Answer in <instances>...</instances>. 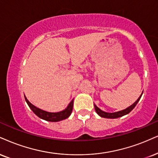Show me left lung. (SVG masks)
Segmentation results:
<instances>
[{
    "instance_id": "1",
    "label": "left lung",
    "mask_w": 158,
    "mask_h": 158,
    "mask_svg": "<svg viewBox=\"0 0 158 158\" xmlns=\"http://www.w3.org/2000/svg\"><path fill=\"white\" fill-rule=\"evenodd\" d=\"M142 94H143V92H142V94H141V96L139 97V99H138L137 100L135 101V102L133 103L132 106H130L128 107V108H127L126 109H124V110H120V111H117V112H114V113H108V112H105L103 111V110H101L97 107L96 105L94 104V109L95 110H96L97 114L99 115V116H100L101 117H103V118H119L121 116H123L124 115H127L133 109L135 108L136 105H137V103L139 102V101L140 100V99H141V97L142 96Z\"/></svg>"
}]
</instances>
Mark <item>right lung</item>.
<instances>
[{
	"mask_svg": "<svg viewBox=\"0 0 158 158\" xmlns=\"http://www.w3.org/2000/svg\"><path fill=\"white\" fill-rule=\"evenodd\" d=\"M25 101H26L27 104L28 105L29 108L32 110V111L38 117H40L42 119L48 121V122H59V121L66 119L71 115L72 111H73V100L70 102V103L68 105L67 108L64 109V110L57 113H51V112H48L45 110H41V109L36 108V106H34V105H32L29 101L27 100V98L25 96Z\"/></svg>",
	"mask_w": 158,
	"mask_h": 158,
	"instance_id": "add662e5",
	"label": "right lung"
}]
</instances>
